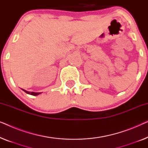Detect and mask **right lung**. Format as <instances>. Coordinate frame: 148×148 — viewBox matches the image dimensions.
<instances>
[{
	"label": "right lung",
	"mask_w": 148,
	"mask_h": 148,
	"mask_svg": "<svg viewBox=\"0 0 148 148\" xmlns=\"http://www.w3.org/2000/svg\"><path fill=\"white\" fill-rule=\"evenodd\" d=\"M22 90H23V89H22ZM23 90L25 93H27V94H31V95H32V96H38V95H39V94H41V93H40V92H27V91H26L25 90Z\"/></svg>",
	"instance_id": "obj_1"
}]
</instances>
